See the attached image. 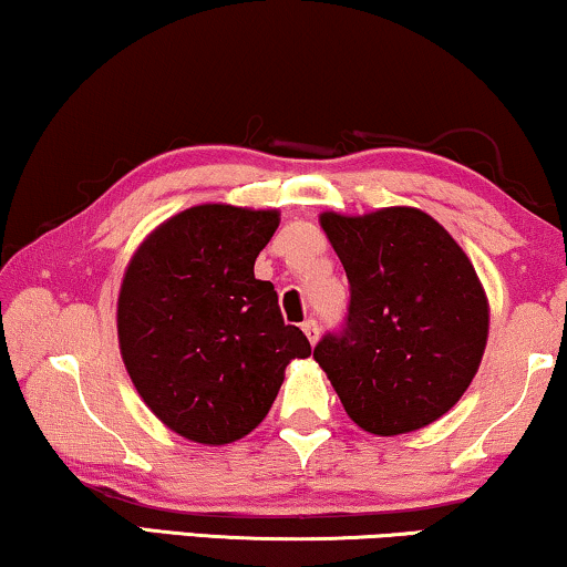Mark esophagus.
Segmentation results:
<instances>
[{
	"instance_id": "esophagus-1",
	"label": "esophagus",
	"mask_w": 567,
	"mask_h": 567,
	"mask_svg": "<svg viewBox=\"0 0 567 567\" xmlns=\"http://www.w3.org/2000/svg\"><path fill=\"white\" fill-rule=\"evenodd\" d=\"M302 333H306L310 344H316V341H318V333H321V329H318V323L313 321V318H310V321L302 323Z\"/></svg>"
}]
</instances>
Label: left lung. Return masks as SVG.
Returning <instances> with one entry per match:
<instances>
[{
    "instance_id": "1",
    "label": "left lung",
    "mask_w": 567,
    "mask_h": 567,
    "mask_svg": "<svg viewBox=\"0 0 567 567\" xmlns=\"http://www.w3.org/2000/svg\"><path fill=\"white\" fill-rule=\"evenodd\" d=\"M352 285L347 329L318 341L313 360L349 419L398 436L442 419L473 382L491 308L462 246L419 207L321 213Z\"/></svg>"
}]
</instances>
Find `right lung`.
<instances>
[{
  "mask_svg": "<svg viewBox=\"0 0 567 567\" xmlns=\"http://www.w3.org/2000/svg\"><path fill=\"white\" fill-rule=\"evenodd\" d=\"M280 210L187 207L151 230L117 295V344L135 390L174 434L205 446L244 440L272 409L285 367L310 357L254 261Z\"/></svg>",
  "mask_w": 567,
  "mask_h": 567,
  "instance_id": "add662e5",
  "label": "right lung"
}]
</instances>
